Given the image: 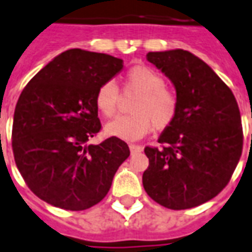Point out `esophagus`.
I'll return each mask as SVG.
<instances>
[{"instance_id":"34e87169","label":"esophagus","mask_w":252,"mask_h":252,"mask_svg":"<svg viewBox=\"0 0 252 252\" xmlns=\"http://www.w3.org/2000/svg\"><path fill=\"white\" fill-rule=\"evenodd\" d=\"M129 151H131V154H139L143 151V147L141 145H137V144H129Z\"/></svg>"}]
</instances>
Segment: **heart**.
Wrapping results in <instances>:
<instances>
[{"label":"heart","mask_w":252,"mask_h":252,"mask_svg":"<svg viewBox=\"0 0 252 252\" xmlns=\"http://www.w3.org/2000/svg\"><path fill=\"white\" fill-rule=\"evenodd\" d=\"M164 79L156 70L145 65H136L126 76V88L139 93L132 107L133 115L108 123L105 133L121 140H139L148 135L154 126L165 129L178 115L176 94L164 88ZM94 104L105 117H113L119 105V89L113 81L104 83L97 89Z\"/></svg>","instance_id":"1"}]
</instances>
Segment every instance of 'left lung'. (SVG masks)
I'll use <instances>...</instances> for the list:
<instances>
[{
  "mask_svg": "<svg viewBox=\"0 0 252 252\" xmlns=\"http://www.w3.org/2000/svg\"><path fill=\"white\" fill-rule=\"evenodd\" d=\"M147 60L172 83L179 108L159 137L164 147H145V192L171 210L200 206L227 186L240 159L238 102L211 66L188 50L150 52Z\"/></svg>",
  "mask_w": 252,
  "mask_h": 252,
  "instance_id": "8db88e82",
  "label": "left lung"
}]
</instances>
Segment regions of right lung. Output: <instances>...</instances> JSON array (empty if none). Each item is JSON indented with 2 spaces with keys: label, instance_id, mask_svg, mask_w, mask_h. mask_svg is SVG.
Here are the masks:
<instances>
[{
  "label": "right lung",
  "instance_id": "1",
  "mask_svg": "<svg viewBox=\"0 0 252 252\" xmlns=\"http://www.w3.org/2000/svg\"><path fill=\"white\" fill-rule=\"evenodd\" d=\"M124 68L104 53L69 49L28 83L13 119L17 168L32 192L52 206L83 211L101 202L129 156L126 141L87 144L101 124L97 89Z\"/></svg>",
  "mask_w": 252,
  "mask_h": 252
}]
</instances>
